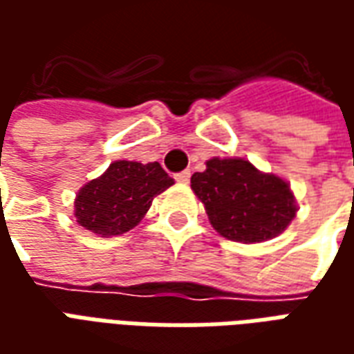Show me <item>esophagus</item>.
Returning a JSON list of instances; mask_svg holds the SVG:
<instances>
[{
	"instance_id": "34e87169",
	"label": "esophagus",
	"mask_w": 354,
	"mask_h": 354,
	"mask_svg": "<svg viewBox=\"0 0 354 354\" xmlns=\"http://www.w3.org/2000/svg\"><path fill=\"white\" fill-rule=\"evenodd\" d=\"M174 178H176V182H180V184H187L189 178H192V172H189V170H182V172H178Z\"/></svg>"
}]
</instances>
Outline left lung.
Returning a JSON list of instances; mask_svg holds the SVG:
<instances>
[{"mask_svg":"<svg viewBox=\"0 0 354 354\" xmlns=\"http://www.w3.org/2000/svg\"><path fill=\"white\" fill-rule=\"evenodd\" d=\"M192 189L205 205L212 227L246 245L277 237L297 210L282 178L263 174L245 159H210L205 172L192 176Z\"/></svg>","mask_w":354,"mask_h":354,"instance_id":"obj_1","label":"left lung"}]
</instances>
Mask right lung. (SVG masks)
<instances>
[{"mask_svg": "<svg viewBox=\"0 0 354 354\" xmlns=\"http://www.w3.org/2000/svg\"><path fill=\"white\" fill-rule=\"evenodd\" d=\"M174 180L159 162L115 161L75 197V218L85 230L102 237L121 235L138 225L153 199Z\"/></svg>", "mask_w": 354, "mask_h": 354, "instance_id": "obj_1", "label": "right lung"}]
</instances>
